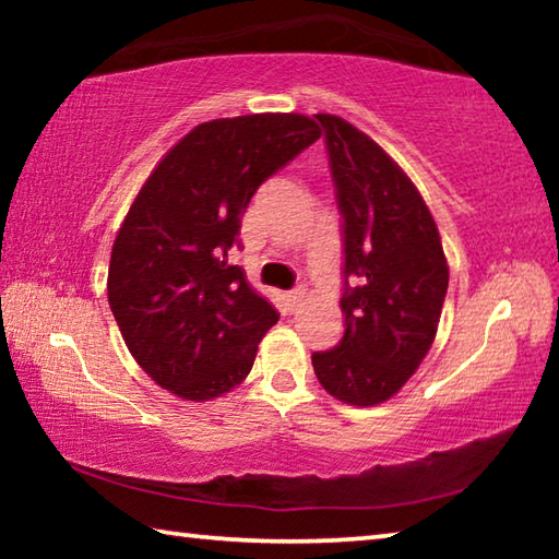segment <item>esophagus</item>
Masks as SVG:
<instances>
[{
  "instance_id": "obj_1",
  "label": "esophagus",
  "mask_w": 559,
  "mask_h": 559,
  "mask_svg": "<svg viewBox=\"0 0 559 559\" xmlns=\"http://www.w3.org/2000/svg\"><path fill=\"white\" fill-rule=\"evenodd\" d=\"M302 300H306V290L302 288H293L286 293V306L290 310H298L302 306Z\"/></svg>"
}]
</instances>
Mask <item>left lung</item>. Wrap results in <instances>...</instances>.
Wrapping results in <instances>:
<instances>
[{"mask_svg":"<svg viewBox=\"0 0 559 559\" xmlns=\"http://www.w3.org/2000/svg\"><path fill=\"white\" fill-rule=\"evenodd\" d=\"M330 169L345 234V335L313 355L318 382L335 400L374 406L419 370L439 330L449 288L437 222L419 189L384 150L330 112Z\"/></svg>","mask_w":559,"mask_h":559,"instance_id":"1","label":"left lung"}]
</instances>
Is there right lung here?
<instances>
[{
    "mask_svg": "<svg viewBox=\"0 0 559 559\" xmlns=\"http://www.w3.org/2000/svg\"><path fill=\"white\" fill-rule=\"evenodd\" d=\"M323 135L300 112L200 122L140 187L110 251L108 302L135 362L175 396L210 402L251 372L278 310L231 266L266 179Z\"/></svg>",
    "mask_w": 559,
    "mask_h": 559,
    "instance_id": "add662e5",
    "label": "right lung"
}]
</instances>
